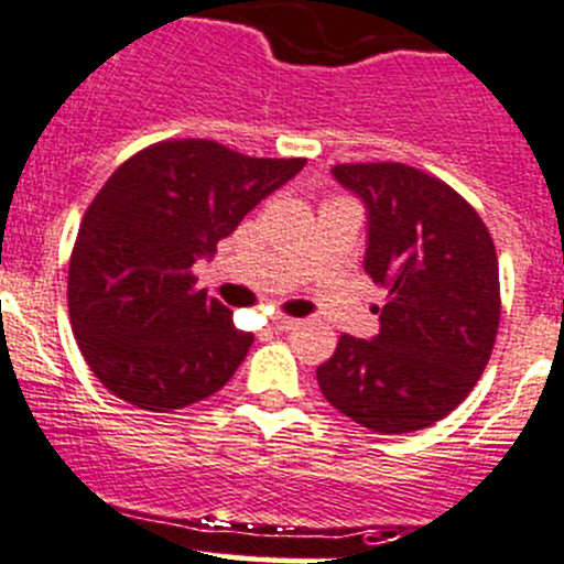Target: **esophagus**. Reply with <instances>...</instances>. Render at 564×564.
<instances>
[{
    "instance_id": "34e87169",
    "label": "esophagus",
    "mask_w": 564,
    "mask_h": 564,
    "mask_svg": "<svg viewBox=\"0 0 564 564\" xmlns=\"http://www.w3.org/2000/svg\"><path fill=\"white\" fill-rule=\"evenodd\" d=\"M299 321H293V317H284V315H276L271 317V328L274 330H293Z\"/></svg>"
}]
</instances>
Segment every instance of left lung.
Returning <instances> with one entry per match:
<instances>
[{
  "label": "left lung",
  "instance_id": "obj_1",
  "mask_svg": "<svg viewBox=\"0 0 564 564\" xmlns=\"http://www.w3.org/2000/svg\"><path fill=\"white\" fill-rule=\"evenodd\" d=\"M367 212L364 271L388 288L371 339L345 334L317 367L323 397L377 434L432 426L491 358L499 269L484 219L440 178L399 162L330 167Z\"/></svg>",
  "mask_w": 564,
  "mask_h": 564
}]
</instances>
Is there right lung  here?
<instances>
[{"label": "right lung", "mask_w": 564, "mask_h": 564, "mask_svg": "<svg viewBox=\"0 0 564 564\" xmlns=\"http://www.w3.org/2000/svg\"><path fill=\"white\" fill-rule=\"evenodd\" d=\"M304 162L165 141L116 167L86 208L67 276L75 341L113 397L182 410L236 375L254 336L195 290L193 269Z\"/></svg>", "instance_id": "add662e5"}]
</instances>
